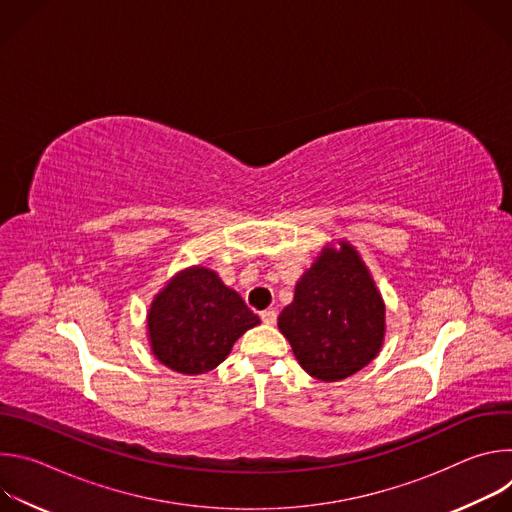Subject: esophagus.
<instances>
[{
  "mask_svg": "<svg viewBox=\"0 0 512 512\" xmlns=\"http://www.w3.org/2000/svg\"><path fill=\"white\" fill-rule=\"evenodd\" d=\"M261 320H263V324L273 326L277 322V312L275 310H265V312H261Z\"/></svg>",
  "mask_w": 512,
  "mask_h": 512,
  "instance_id": "obj_1",
  "label": "esophagus"
}]
</instances>
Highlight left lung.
<instances>
[{
    "mask_svg": "<svg viewBox=\"0 0 512 512\" xmlns=\"http://www.w3.org/2000/svg\"><path fill=\"white\" fill-rule=\"evenodd\" d=\"M381 291L360 253L328 243L296 283L294 302L277 318L300 367L324 383L342 381L381 352L387 330Z\"/></svg>",
    "mask_w": 512,
    "mask_h": 512,
    "instance_id": "left-lung-1",
    "label": "left lung"
}]
</instances>
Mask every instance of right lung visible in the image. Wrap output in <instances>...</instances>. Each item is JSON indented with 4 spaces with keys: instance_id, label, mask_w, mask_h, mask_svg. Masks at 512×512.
I'll return each instance as SVG.
<instances>
[{
    "instance_id": "right-lung-1",
    "label": "right lung",
    "mask_w": 512,
    "mask_h": 512,
    "mask_svg": "<svg viewBox=\"0 0 512 512\" xmlns=\"http://www.w3.org/2000/svg\"><path fill=\"white\" fill-rule=\"evenodd\" d=\"M261 324L216 271L192 265L172 275L148 310L154 356L182 375H202L221 364L233 344Z\"/></svg>"
}]
</instances>
